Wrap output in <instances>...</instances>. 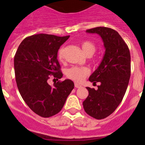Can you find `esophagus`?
I'll list each match as a JSON object with an SVG mask.
<instances>
[{"instance_id":"34e87169","label":"esophagus","mask_w":145,"mask_h":145,"mask_svg":"<svg viewBox=\"0 0 145 145\" xmlns=\"http://www.w3.org/2000/svg\"><path fill=\"white\" fill-rule=\"evenodd\" d=\"M75 88H80V87H81V86H80V84L75 83Z\"/></svg>"}]
</instances>
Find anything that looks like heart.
Returning <instances> with one entry per match:
<instances>
[{
	"label": "heart",
	"instance_id": "1",
	"mask_svg": "<svg viewBox=\"0 0 145 145\" xmlns=\"http://www.w3.org/2000/svg\"><path fill=\"white\" fill-rule=\"evenodd\" d=\"M81 46L86 54L92 55L96 51L95 45L91 41H84L81 43ZM65 54V48H61L59 50L57 57L59 60L64 59ZM89 73V70L86 67H72L66 71V75L68 78L74 80L75 82H81Z\"/></svg>",
	"mask_w": 145,
	"mask_h": 145
}]
</instances>
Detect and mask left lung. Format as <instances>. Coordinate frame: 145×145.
<instances>
[{"instance_id": "obj_1", "label": "left lung", "mask_w": 145, "mask_h": 145, "mask_svg": "<svg viewBox=\"0 0 145 145\" xmlns=\"http://www.w3.org/2000/svg\"><path fill=\"white\" fill-rule=\"evenodd\" d=\"M86 32L99 35L105 48L102 62L88 79L101 84L97 90L86 87L88 96L83 102L86 112L100 120L116 110L125 95L131 76V55L127 44L115 29L98 27Z\"/></svg>"}]
</instances>
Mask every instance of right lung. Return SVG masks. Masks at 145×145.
I'll return each instance as SVG.
<instances>
[{"mask_svg": "<svg viewBox=\"0 0 145 145\" xmlns=\"http://www.w3.org/2000/svg\"><path fill=\"white\" fill-rule=\"evenodd\" d=\"M70 38L37 34L27 37L14 56L15 78L23 100L38 116L49 118L61 111L74 88L67 79L48 84L50 78L60 79L63 74L57 59L60 46Z\"/></svg>", "mask_w": 145, "mask_h": 145, "instance_id": "obj_1", "label": "right lung"}]
</instances>
